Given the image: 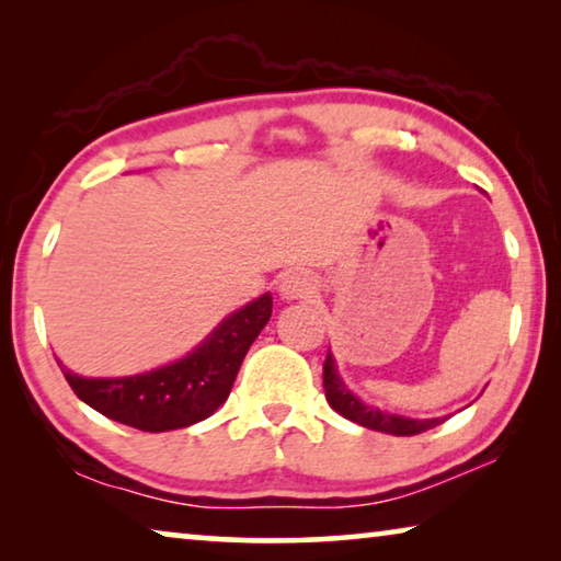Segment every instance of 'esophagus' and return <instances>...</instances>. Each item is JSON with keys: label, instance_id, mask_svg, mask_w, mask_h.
<instances>
[{"label": "esophagus", "instance_id": "34e87169", "mask_svg": "<svg viewBox=\"0 0 561 561\" xmlns=\"http://www.w3.org/2000/svg\"><path fill=\"white\" fill-rule=\"evenodd\" d=\"M279 289L284 299H307L311 294H317V279L309 272H294L282 282Z\"/></svg>", "mask_w": 561, "mask_h": 561}]
</instances>
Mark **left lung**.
<instances>
[{
    "mask_svg": "<svg viewBox=\"0 0 561 561\" xmlns=\"http://www.w3.org/2000/svg\"><path fill=\"white\" fill-rule=\"evenodd\" d=\"M324 391H327L329 405L334 408L336 413H341L358 425H364L368 431H381L388 435H417L443 423V417H433V421H411V417L383 413L378 411V408L364 405L356 396H351L346 391L344 383H341L331 354H327V360H324Z\"/></svg>",
    "mask_w": 561,
    "mask_h": 561,
    "instance_id": "8db88e82",
    "label": "left lung"
}]
</instances>
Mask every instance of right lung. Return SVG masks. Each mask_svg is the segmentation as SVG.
<instances>
[{"label":"right lung","mask_w":561,"mask_h":561,"mask_svg":"<svg viewBox=\"0 0 561 561\" xmlns=\"http://www.w3.org/2000/svg\"><path fill=\"white\" fill-rule=\"evenodd\" d=\"M270 317L272 297L262 294L257 301L225 319L193 354L150 374L81 378L69 368L61 371L73 393L111 421L146 433L187 428L227 401L247 351Z\"/></svg>","instance_id":"right-lung-1"}]
</instances>
